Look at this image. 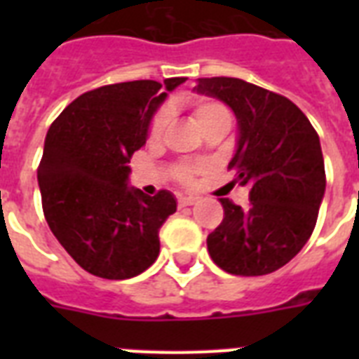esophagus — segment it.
<instances>
[{
  "mask_svg": "<svg viewBox=\"0 0 359 359\" xmlns=\"http://www.w3.org/2000/svg\"><path fill=\"white\" fill-rule=\"evenodd\" d=\"M197 201V197H184V196H180L179 197V207L180 208H184V207H191L194 203Z\"/></svg>",
  "mask_w": 359,
  "mask_h": 359,
  "instance_id": "obj_1",
  "label": "esophagus"
}]
</instances>
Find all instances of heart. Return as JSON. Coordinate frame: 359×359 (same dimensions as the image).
I'll return each instance as SVG.
<instances>
[{"instance_id":"1","label":"heart","mask_w":359,"mask_h":359,"mask_svg":"<svg viewBox=\"0 0 359 359\" xmlns=\"http://www.w3.org/2000/svg\"><path fill=\"white\" fill-rule=\"evenodd\" d=\"M219 117H229L227 109L218 102H212V100H199V102L194 104V119H196L197 126L203 128L205 124L212 123L214 119H219ZM165 114H158L154 119H152L151 126H149V140L158 141L160 135L163 132V126H165ZM191 173L194 169L188 168V165H179V179H182L184 182L191 179Z\"/></svg>"}]
</instances>
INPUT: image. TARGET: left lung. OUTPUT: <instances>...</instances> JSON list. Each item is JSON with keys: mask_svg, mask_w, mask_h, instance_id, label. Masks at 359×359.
I'll return each instance as SVG.
<instances>
[{"mask_svg": "<svg viewBox=\"0 0 359 359\" xmlns=\"http://www.w3.org/2000/svg\"><path fill=\"white\" fill-rule=\"evenodd\" d=\"M197 95L227 104L236 117L229 168L250 184V207L229 199L207 248L222 270L264 276L294 259L311 236L326 190L320 140L289 98L238 78H199Z\"/></svg>", "mask_w": 359, "mask_h": 359, "instance_id": "1", "label": "left lung"}]
</instances>
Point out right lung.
Instances as JSON below:
<instances>
[{"instance_id":"add662e5","label":"right lung","mask_w":359,"mask_h":359,"mask_svg":"<svg viewBox=\"0 0 359 359\" xmlns=\"http://www.w3.org/2000/svg\"><path fill=\"white\" fill-rule=\"evenodd\" d=\"M186 78L137 80L83 93L53 121L36 171L44 216L67 253L93 276L128 279L160 253L158 231L177 210L171 191L128 184L165 98Z\"/></svg>"}]
</instances>
